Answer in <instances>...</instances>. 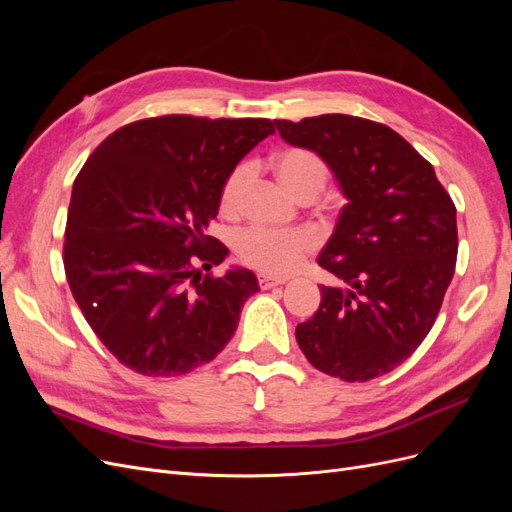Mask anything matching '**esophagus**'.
I'll use <instances>...</instances> for the list:
<instances>
[{
  "instance_id": "1",
  "label": "esophagus",
  "mask_w": 512,
  "mask_h": 512,
  "mask_svg": "<svg viewBox=\"0 0 512 512\" xmlns=\"http://www.w3.org/2000/svg\"><path fill=\"white\" fill-rule=\"evenodd\" d=\"M258 284H260L262 288H273V286L286 284V280H284V277H271V275H267V273H260V275H258Z\"/></svg>"
}]
</instances>
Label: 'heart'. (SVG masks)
I'll return each instance as SVG.
<instances>
[{
	"label": "heart",
	"instance_id": "b5f03b06",
	"mask_svg": "<svg viewBox=\"0 0 512 512\" xmlns=\"http://www.w3.org/2000/svg\"><path fill=\"white\" fill-rule=\"evenodd\" d=\"M273 170L284 188L299 200L316 198L329 177V168L318 153L301 147L277 151ZM252 181L254 166L250 162H243L230 170L220 192V211L228 218H235L241 213ZM312 250L314 237L307 230L277 232L262 226H250L241 230L235 239V252L243 265L269 275L292 273Z\"/></svg>",
	"mask_w": 512,
	"mask_h": 512
}]
</instances>
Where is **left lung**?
Segmentation results:
<instances>
[{
  "instance_id": "8db88e82",
  "label": "left lung",
  "mask_w": 512,
  "mask_h": 512,
  "mask_svg": "<svg viewBox=\"0 0 512 512\" xmlns=\"http://www.w3.org/2000/svg\"><path fill=\"white\" fill-rule=\"evenodd\" d=\"M288 145L318 153L346 205L318 265L333 273L297 327L307 361L346 382L389 374L421 346L457 260V209L406 138L352 115L275 121Z\"/></svg>"
}]
</instances>
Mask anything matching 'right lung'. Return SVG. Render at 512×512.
Returning <instances> with one entry per match:
<instances>
[{
    "instance_id": "obj_1",
    "label": "right lung",
    "mask_w": 512,
    "mask_h": 512,
    "mask_svg": "<svg viewBox=\"0 0 512 512\" xmlns=\"http://www.w3.org/2000/svg\"><path fill=\"white\" fill-rule=\"evenodd\" d=\"M269 119L166 115L134 121L91 153L74 181L64 267L74 301L117 361L143 376H183L235 335L252 271H209L228 247L207 235L230 170Z\"/></svg>"
}]
</instances>
